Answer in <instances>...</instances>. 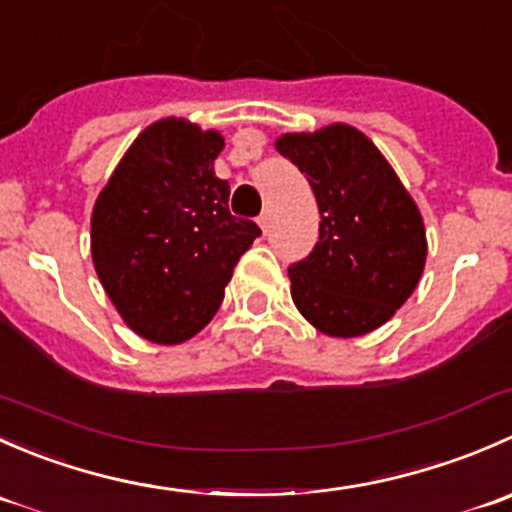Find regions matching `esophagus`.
I'll use <instances>...</instances> for the list:
<instances>
[{"mask_svg":"<svg viewBox=\"0 0 512 512\" xmlns=\"http://www.w3.org/2000/svg\"><path fill=\"white\" fill-rule=\"evenodd\" d=\"M270 220H272L270 210H265V213H262V215H260V218H257V223H260V227H262V232H267V230H270Z\"/></svg>","mask_w":512,"mask_h":512,"instance_id":"esophagus-1","label":"esophagus"}]
</instances>
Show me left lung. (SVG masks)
<instances>
[{
    "label": "left lung",
    "mask_w": 512,
    "mask_h": 512,
    "mask_svg": "<svg viewBox=\"0 0 512 512\" xmlns=\"http://www.w3.org/2000/svg\"><path fill=\"white\" fill-rule=\"evenodd\" d=\"M277 151L307 175L319 240L289 265L302 317L329 337H361L389 322L426 265V230L414 198L379 148L347 123L285 133Z\"/></svg>",
    "instance_id": "left-lung-1"
}]
</instances>
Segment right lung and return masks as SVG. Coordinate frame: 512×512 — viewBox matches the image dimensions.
<instances>
[{"label": "right lung", "mask_w": 512, "mask_h": 512, "mask_svg": "<svg viewBox=\"0 0 512 512\" xmlns=\"http://www.w3.org/2000/svg\"><path fill=\"white\" fill-rule=\"evenodd\" d=\"M223 146L218 131L160 118L133 141L96 198V275L123 322L148 342L195 337L262 232L230 215V185L213 168Z\"/></svg>", "instance_id": "1"}]
</instances>
